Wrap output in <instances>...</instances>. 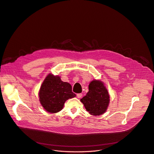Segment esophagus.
I'll return each instance as SVG.
<instances>
[{
	"label": "esophagus",
	"instance_id": "1",
	"mask_svg": "<svg viewBox=\"0 0 154 154\" xmlns=\"http://www.w3.org/2000/svg\"><path fill=\"white\" fill-rule=\"evenodd\" d=\"M77 98H81L82 97V94H81V93H79V94H77Z\"/></svg>",
	"mask_w": 154,
	"mask_h": 154
}]
</instances>
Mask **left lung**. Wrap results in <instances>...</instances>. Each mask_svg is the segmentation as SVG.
Masks as SVG:
<instances>
[{
	"instance_id": "left-lung-1",
	"label": "left lung",
	"mask_w": 154,
	"mask_h": 154,
	"mask_svg": "<svg viewBox=\"0 0 154 154\" xmlns=\"http://www.w3.org/2000/svg\"><path fill=\"white\" fill-rule=\"evenodd\" d=\"M110 95L105 83L100 80H93L89 85V91L80 99L86 110L94 116L104 114L109 106Z\"/></svg>"
}]
</instances>
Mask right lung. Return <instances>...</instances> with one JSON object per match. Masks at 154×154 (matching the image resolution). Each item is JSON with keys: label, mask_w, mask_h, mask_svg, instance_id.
I'll return each mask as SVG.
<instances>
[{"label": "right lung", "mask_w": 154, "mask_h": 154, "mask_svg": "<svg viewBox=\"0 0 154 154\" xmlns=\"http://www.w3.org/2000/svg\"><path fill=\"white\" fill-rule=\"evenodd\" d=\"M75 96L69 83L63 82L60 76L51 73L45 77L38 92L41 105L46 111L51 114L60 111L65 101Z\"/></svg>", "instance_id": "obj_1"}]
</instances>
